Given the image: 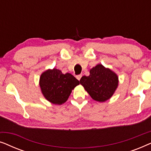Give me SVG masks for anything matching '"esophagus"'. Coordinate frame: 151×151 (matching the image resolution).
I'll return each mask as SVG.
<instances>
[{"label":"esophagus","instance_id":"esophagus-1","mask_svg":"<svg viewBox=\"0 0 151 151\" xmlns=\"http://www.w3.org/2000/svg\"><path fill=\"white\" fill-rule=\"evenodd\" d=\"M81 78H82V75H78V76H76V78H77V79L79 80H80V79H81Z\"/></svg>","mask_w":151,"mask_h":151}]
</instances>
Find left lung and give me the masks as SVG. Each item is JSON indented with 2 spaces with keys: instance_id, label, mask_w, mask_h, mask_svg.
Wrapping results in <instances>:
<instances>
[{
  "instance_id": "1",
  "label": "left lung",
  "mask_w": 151,
  "mask_h": 151,
  "mask_svg": "<svg viewBox=\"0 0 151 151\" xmlns=\"http://www.w3.org/2000/svg\"><path fill=\"white\" fill-rule=\"evenodd\" d=\"M89 76H82L80 84L93 100L104 102L110 99L118 86V76L114 71L98 64L90 69Z\"/></svg>"
}]
</instances>
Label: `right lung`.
I'll return each instance as SVG.
<instances>
[{
    "label": "right lung",
    "instance_id": "right-lung-1",
    "mask_svg": "<svg viewBox=\"0 0 151 151\" xmlns=\"http://www.w3.org/2000/svg\"><path fill=\"white\" fill-rule=\"evenodd\" d=\"M80 82L71 73L63 74L60 70L47 69L40 75L39 85L45 98L53 104L61 105L67 102Z\"/></svg>",
    "mask_w": 151,
    "mask_h": 151
}]
</instances>
